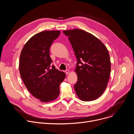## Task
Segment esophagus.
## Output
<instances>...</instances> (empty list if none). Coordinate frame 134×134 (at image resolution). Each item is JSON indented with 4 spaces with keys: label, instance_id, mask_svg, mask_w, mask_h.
Returning <instances> with one entry per match:
<instances>
[{
    "label": "esophagus",
    "instance_id": "obj_1",
    "mask_svg": "<svg viewBox=\"0 0 134 134\" xmlns=\"http://www.w3.org/2000/svg\"><path fill=\"white\" fill-rule=\"evenodd\" d=\"M65 72H66V74L67 75H68V74H69L70 71H69V69H67V70H65Z\"/></svg>",
    "mask_w": 134,
    "mask_h": 134
}]
</instances>
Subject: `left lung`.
Returning <instances> with one entry per match:
<instances>
[{
    "mask_svg": "<svg viewBox=\"0 0 134 134\" xmlns=\"http://www.w3.org/2000/svg\"><path fill=\"white\" fill-rule=\"evenodd\" d=\"M63 33L69 37L77 60L74 70L77 76L74 85L76 94L84 101L97 99L106 89L111 72L107 47L98 38L82 30L72 29Z\"/></svg>",
    "mask_w": 134,
    "mask_h": 134,
    "instance_id": "1",
    "label": "left lung"
}]
</instances>
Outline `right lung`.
Listing matches in <instances>:
<instances>
[{
  "label": "right lung",
  "instance_id": "obj_1",
  "mask_svg": "<svg viewBox=\"0 0 134 134\" xmlns=\"http://www.w3.org/2000/svg\"><path fill=\"white\" fill-rule=\"evenodd\" d=\"M59 31H44L38 33L24 44L20 57L19 70L21 78L33 97L42 102L56 99L59 86L66 74L52 65L49 50L58 37Z\"/></svg>",
  "mask_w": 134,
  "mask_h": 134
}]
</instances>
